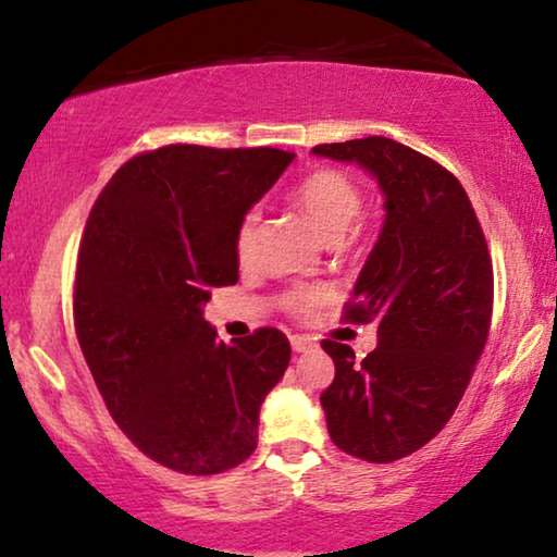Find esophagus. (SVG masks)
<instances>
[{
  "label": "esophagus",
  "mask_w": 557,
  "mask_h": 557,
  "mask_svg": "<svg viewBox=\"0 0 557 557\" xmlns=\"http://www.w3.org/2000/svg\"><path fill=\"white\" fill-rule=\"evenodd\" d=\"M292 347H294V352H309V349L314 347V339H311V337H301V334H294V337H292Z\"/></svg>",
  "instance_id": "obj_1"
}]
</instances>
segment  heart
Returning a JSON list of instances; mask_svg holds the SVG:
<instances>
[{
	"mask_svg": "<svg viewBox=\"0 0 557 557\" xmlns=\"http://www.w3.org/2000/svg\"><path fill=\"white\" fill-rule=\"evenodd\" d=\"M292 200L324 240H339L362 210L360 189H357L352 180L334 170H319L314 174H309V177L294 189ZM253 231L256 212H250V215H246V220L240 223L238 238H235V248H238L240 258H246L250 253ZM322 299L324 292H319V288H304V292L288 296V309H292L294 314H309Z\"/></svg>",
	"mask_w": 557,
	"mask_h": 557,
	"instance_id": "1",
	"label": "heart"
}]
</instances>
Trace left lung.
<instances>
[{
  "label": "left lung",
  "instance_id": "1",
  "mask_svg": "<svg viewBox=\"0 0 557 557\" xmlns=\"http://www.w3.org/2000/svg\"><path fill=\"white\" fill-rule=\"evenodd\" d=\"M311 154L362 166L385 200L345 311L377 326V347L357 362L352 347L324 339L334 380L319 400L334 446L387 463L429 444L467 391L490 337V250L459 180L406 144L368 136Z\"/></svg>",
  "mask_w": 557,
  "mask_h": 557
}]
</instances>
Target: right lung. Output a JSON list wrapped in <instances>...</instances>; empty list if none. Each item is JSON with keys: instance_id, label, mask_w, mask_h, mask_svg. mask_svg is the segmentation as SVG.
<instances>
[{"instance_id": "obj_1", "label": "right lung", "mask_w": 557, "mask_h": 557, "mask_svg": "<svg viewBox=\"0 0 557 557\" xmlns=\"http://www.w3.org/2000/svg\"><path fill=\"white\" fill-rule=\"evenodd\" d=\"M294 157L172 144L128 159L90 210L75 332L113 421L166 469L220 474L258 444L292 345L271 326L225 345L202 311L238 281V227Z\"/></svg>"}]
</instances>
